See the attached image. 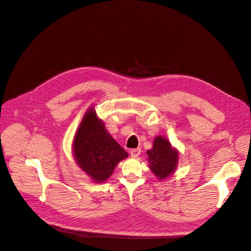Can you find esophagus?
Listing matches in <instances>:
<instances>
[{
    "instance_id": "obj_1",
    "label": "esophagus",
    "mask_w": 251,
    "mask_h": 251,
    "mask_svg": "<svg viewBox=\"0 0 251 251\" xmlns=\"http://www.w3.org/2000/svg\"><path fill=\"white\" fill-rule=\"evenodd\" d=\"M140 153H141V149H140V148L132 149V150L130 151V155H131V157H133V158H137V157L140 155Z\"/></svg>"
}]
</instances>
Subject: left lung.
Here are the masks:
<instances>
[{"mask_svg":"<svg viewBox=\"0 0 251 251\" xmlns=\"http://www.w3.org/2000/svg\"><path fill=\"white\" fill-rule=\"evenodd\" d=\"M146 154L149 168L158 180H165L177 169L179 151L163 136H156L152 148L147 150Z\"/></svg>","mask_w":251,"mask_h":251,"instance_id":"obj_1","label":"left lung"}]
</instances>
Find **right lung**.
<instances>
[{
  "label": "right lung",
  "instance_id": "right-lung-1",
  "mask_svg": "<svg viewBox=\"0 0 251 251\" xmlns=\"http://www.w3.org/2000/svg\"><path fill=\"white\" fill-rule=\"evenodd\" d=\"M72 149L77 165L95 183L105 182L117 164L128 157V153L106 130L93 106L84 114Z\"/></svg>",
  "mask_w": 251,
  "mask_h": 251
}]
</instances>
